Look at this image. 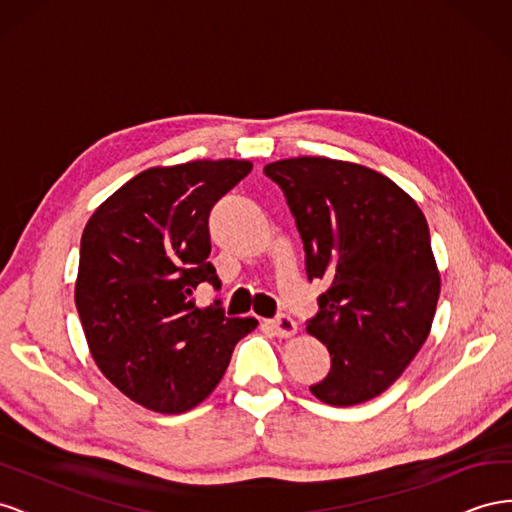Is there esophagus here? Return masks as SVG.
I'll list each match as a JSON object with an SVG mask.
<instances>
[{
	"label": "esophagus",
	"mask_w": 512,
	"mask_h": 512,
	"mask_svg": "<svg viewBox=\"0 0 512 512\" xmlns=\"http://www.w3.org/2000/svg\"><path fill=\"white\" fill-rule=\"evenodd\" d=\"M269 327L273 329V334H275V336H280V338H288V336L297 334V323H295L293 319H290L288 314L275 316L273 321H269Z\"/></svg>",
	"instance_id": "esophagus-1"
}]
</instances>
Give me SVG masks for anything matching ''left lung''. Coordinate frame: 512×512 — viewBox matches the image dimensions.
I'll use <instances>...</instances> for the list:
<instances>
[{
  "instance_id": "8db88e82",
  "label": "left lung",
  "mask_w": 512,
  "mask_h": 512,
  "mask_svg": "<svg viewBox=\"0 0 512 512\" xmlns=\"http://www.w3.org/2000/svg\"><path fill=\"white\" fill-rule=\"evenodd\" d=\"M265 174L295 217L308 280L327 284L308 334L325 344L331 368L310 392L336 407L379 396L422 349L439 299L420 206L357 163L297 157Z\"/></svg>"
}]
</instances>
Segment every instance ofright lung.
I'll return each mask as SVG.
<instances>
[{"instance_id": "add662e5", "label": "right lung", "mask_w": 512, "mask_h": 512, "mask_svg": "<svg viewBox=\"0 0 512 512\" xmlns=\"http://www.w3.org/2000/svg\"><path fill=\"white\" fill-rule=\"evenodd\" d=\"M252 172L250 161L150 168L94 211L81 234L75 306L103 375L137 405L189 411L222 381L256 319L196 308L200 284L222 286L209 262V213Z\"/></svg>"}]
</instances>
